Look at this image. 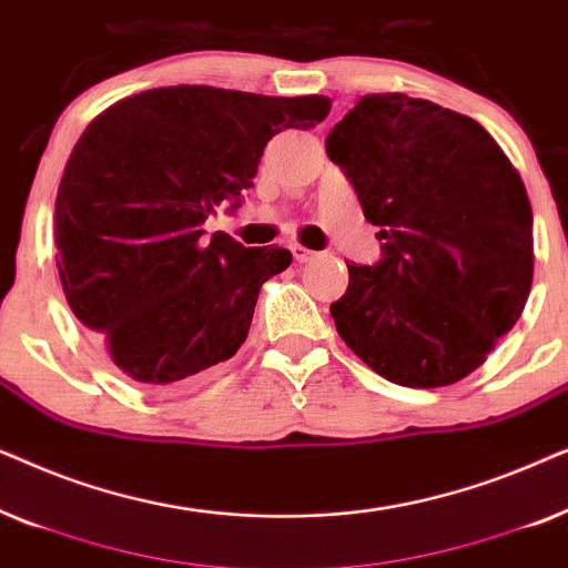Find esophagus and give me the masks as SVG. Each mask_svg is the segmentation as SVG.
I'll list each match as a JSON object with an SVG mask.
<instances>
[{
    "mask_svg": "<svg viewBox=\"0 0 568 568\" xmlns=\"http://www.w3.org/2000/svg\"><path fill=\"white\" fill-rule=\"evenodd\" d=\"M292 251H294V258H297L300 263H310V261H315L317 255H321V253L310 251V247H305V245H294Z\"/></svg>",
    "mask_w": 568,
    "mask_h": 568,
    "instance_id": "esophagus-1",
    "label": "esophagus"
}]
</instances>
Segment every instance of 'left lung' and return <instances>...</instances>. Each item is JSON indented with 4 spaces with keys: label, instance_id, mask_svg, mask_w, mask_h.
I'll return each instance as SVG.
<instances>
[{
    "label": "left lung",
    "instance_id": "1",
    "mask_svg": "<svg viewBox=\"0 0 568 568\" xmlns=\"http://www.w3.org/2000/svg\"><path fill=\"white\" fill-rule=\"evenodd\" d=\"M383 258L348 263L338 336L379 377L442 387L486 362L532 286V209L494 136L403 92L364 95L325 139Z\"/></svg>",
    "mask_w": 568,
    "mask_h": 568
}]
</instances>
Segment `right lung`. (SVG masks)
Segmentation results:
<instances>
[{
  "label": "right lung",
  "instance_id": "1",
  "mask_svg": "<svg viewBox=\"0 0 568 568\" xmlns=\"http://www.w3.org/2000/svg\"><path fill=\"white\" fill-rule=\"evenodd\" d=\"M323 95L271 98L178 84L123 98L84 129L59 183L57 268L77 321L154 390L191 383L247 338L286 247L201 237L222 201L251 189L268 139L313 129Z\"/></svg>",
  "mask_w": 568,
  "mask_h": 568
}]
</instances>
